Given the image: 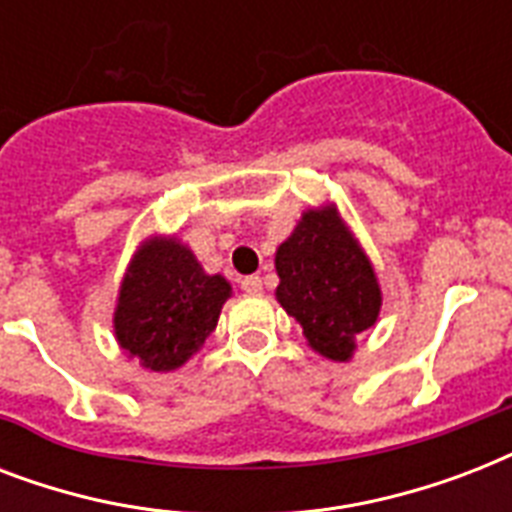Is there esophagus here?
Returning <instances> with one entry per match:
<instances>
[{"mask_svg": "<svg viewBox=\"0 0 512 512\" xmlns=\"http://www.w3.org/2000/svg\"><path fill=\"white\" fill-rule=\"evenodd\" d=\"M241 289H244L247 295H260V292H263V279H260V276H244V279H241Z\"/></svg>", "mask_w": 512, "mask_h": 512, "instance_id": "obj_1", "label": "esophagus"}]
</instances>
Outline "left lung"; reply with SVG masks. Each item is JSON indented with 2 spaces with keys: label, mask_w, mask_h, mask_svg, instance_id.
Returning a JSON list of instances; mask_svg holds the SVG:
<instances>
[{
  "label": "left lung",
  "mask_w": 512,
  "mask_h": 512,
  "mask_svg": "<svg viewBox=\"0 0 512 512\" xmlns=\"http://www.w3.org/2000/svg\"><path fill=\"white\" fill-rule=\"evenodd\" d=\"M276 300L300 324L308 348L345 364L356 340L380 319L374 265L337 204L305 209L276 249Z\"/></svg>",
  "instance_id": "obj_1"
}]
</instances>
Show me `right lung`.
<instances>
[{"label":"right lung","instance_id":"obj_1","mask_svg":"<svg viewBox=\"0 0 512 512\" xmlns=\"http://www.w3.org/2000/svg\"><path fill=\"white\" fill-rule=\"evenodd\" d=\"M231 281L207 273L177 236H148L135 249L116 295L114 337L124 356L151 372H175L217 327Z\"/></svg>","mask_w":512,"mask_h":512}]
</instances>
